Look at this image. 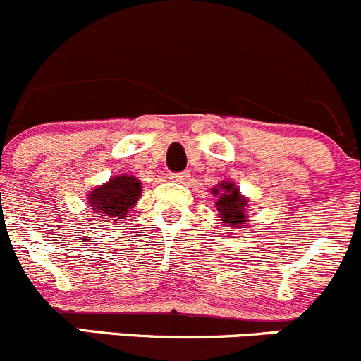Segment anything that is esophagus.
Masks as SVG:
<instances>
[{
    "mask_svg": "<svg viewBox=\"0 0 361 361\" xmlns=\"http://www.w3.org/2000/svg\"><path fill=\"white\" fill-rule=\"evenodd\" d=\"M190 178L188 171H181V173H171V180L174 181H187Z\"/></svg>",
    "mask_w": 361,
    "mask_h": 361,
    "instance_id": "obj_1",
    "label": "esophagus"
}]
</instances>
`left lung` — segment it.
<instances>
[{
	"instance_id": "left-lung-1",
	"label": "left lung",
	"mask_w": 361,
	"mask_h": 361,
	"mask_svg": "<svg viewBox=\"0 0 361 361\" xmlns=\"http://www.w3.org/2000/svg\"><path fill=\"white\" fill-rule=\"evenodd\" d=\"M214 195H218V207L219 214H221L223 223L228 226H240L245 225L247 216H245V207H247V199L238 193V188L233 183L223 181L221 187L214 188Z\"/></svg>"
}]
</instances>
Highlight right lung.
I'll use <instances>...</instances> for the list:
<instances>
[{
  "label": "right lung",
  "instance_id": "1",
  "mask_svg": "<svg viewBox=\"0 0 361 361\" xmlns=\"http://www.w3.org/2000/svg\"><path fill=\"white\" fill-rule=\"evenodd\" d=\"M140 195H142L140 181L135 176L121 174L90 193V206L94 212H98V218L102 216H107V219L126 218V212L135 206Z\"/></svg>",
  "mask_w": 361,
  "mask_h": 361
}]
</instances>
